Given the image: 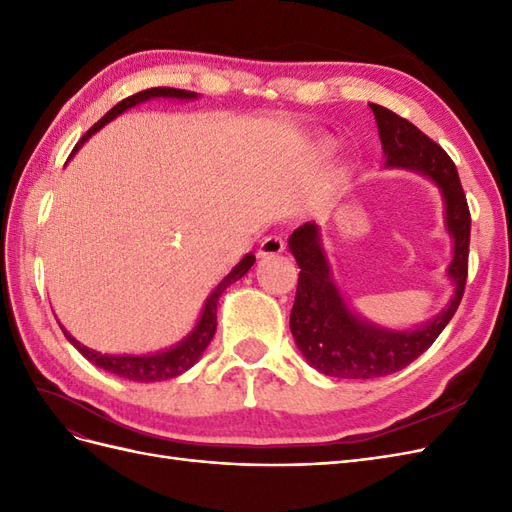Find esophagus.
<instances>
[{
  "instance_id": "1",
  "label": "esophagus",
  "mask_w": 512,
  "mask_h": 512,
  "mask_svg": "<svg viewBox=\"0 0 512 512\" xmlns=\"http://www.w3.org/2000/svg\"><path fill=\"white\" fill-rule=\"evenodd\" d=\"M284 250H286V243H284V239H282L280 235H269V237L262 239V243H260V250H258V256H260V258L277 256V254H282Z\"/></svg>"
}]
</instances>
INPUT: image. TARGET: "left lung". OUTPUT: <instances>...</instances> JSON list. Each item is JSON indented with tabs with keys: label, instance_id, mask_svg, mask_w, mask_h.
Segmentation results:
<instances>
[{
	"label": "left lung",
	"instance_id": "8db88e82",
	"mask_svg": "<svg viewBox=\"0 0 512 512\" xmlns=\"http://www.w3.org/2000/svg\"><path fill=\"white\" fill-rule=\"evenodd\" d=\"M369 106L378 123L384 166L416 170L438 183L444 198L446 230L453 237L448 277L455 284V292L444 312L421 327L408 331L376 327L352 312L333 282L318 226L312 222L299 226L288 239L290 252L301 269L290 312V331L309 365L324 376L344 380L382 378L418 359L455 316L468 280L472 220L455 162L408 119L380 104Z\"/></svg>",
	"mask_w": 512,
	"mask_h": 512
}]
</instances>
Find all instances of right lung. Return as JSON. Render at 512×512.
I'll return each mask as SVG.
<instances>
[{"instance_id":"1","label":"right lung","mask_w":512,"mask_h":512,"mask_svg":"<svg viewBox=\"0 0 512 512\" xmlns=\"http://www.w3.org/2000/svg\"><path fill=\"white\" fill-rule=\"evenodd\" d=\"M151 98H177V100H194L198 98L194 91H185V89H173V87H151V89H145V91H138V94L121 100L119 104H115L111 111H108L98 123H94V126L89 128V132L81 138V143L76 145V149H79L87 138L98 132L102 126H106L108 121H113L117 115H121L123 111H128V108L141 104L145 100H151ZM256 262V256L254 254H245L243 260L239 262V265L232 269L224 280L218 284V288H215L209 299L203 307V314H200V320L194 327V331L183 339V342H179L177 346L168 348L164 352H156V354H143V356H132V354H102V352H96V350H89L87 346L79 344L76 339L61 327V331H64V335L68 337V342L79 350L85 359L89 363H94L96 367L104 369V371H111V374L119 376V378H126V380H134V382H160V380H168V378H175V376H181L183 371H188L198 359L200 354H203L209 346V342L215 335V327H218V316H215V312H218V301L222 297V292L232 284L241 280V277L252 269V265Z\"/></svg>"}]
</instances>
